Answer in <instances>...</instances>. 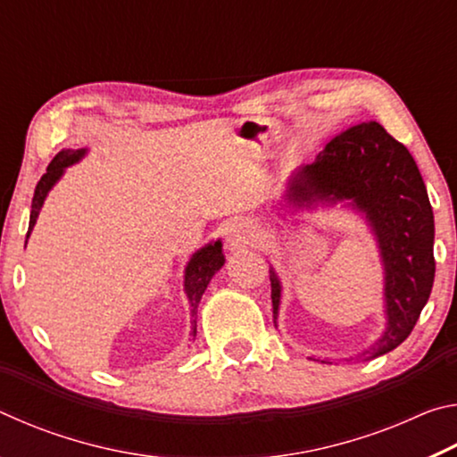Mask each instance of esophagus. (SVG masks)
<instances>
[{
	"instance_id": "1",
	"label": "esophagus",
	"mask_w": 457,
	"mask_h": 457,
	"mask_svg": "<svg viewBox=\"0 0 457 457\" xmlns=\"http://www.w3.org/2000/svg\"><path fill=\"white\" fill-rule=\"evenodd\" d=\"M226 237L228 242L234 245H242V244H250L258 237V228L256 223L247 218H234L228 221L226 226Z\"/></svg>"
}]
</instances>
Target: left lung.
Wrapping results in <instances>:
<instances>
[{
	"instance_id": "1",
	"label": "left lung",
	"mask_w": 457,
	"mask_h": 457,
	"mask_svg": "<svg viewBox=\"0 0 457 457\" xmlns=\"http://www.w3.org/2000/svg\"><path fill=\"white\" fill-rule=\"evenodd\" d=\"M288 199L298 205L353 199L367 213L383 252L389 324L365 354L378 357L395 349L411 335L436 278L433 212L411 153L378 122H361L337 135L312 165L296 173ZM270 284L278 314L280 282L272 270Z\"/></svg>"
}]
</instances>
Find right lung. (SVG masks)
Instances as JSON below:
<instances>
[{
	"instance_id": "add662e5",
	"label": "right lung",
	"mask_w": 457,
	"mask_h": 457,
	"mask_svg": "<svg viewBox=\"0 0 457 457\" xmlns=\"http://www.w3.org/2000/svg\"><path fill=\"white\" fill-rule=\"evenodd\" d=\"M82 154H84V149H76V151L62 149L56 157L50 161V165H48V169H46V173L42 175V179L36 185L34 199H32V213H29L28 236L34 228L37 213H40V207L44 204L46 195H48V191L52 189V185L60 179L64 167L76 163ZM221 266H223V253H221L220 242L204 247V250H199L195 256L191 258L187 270H185V290H187V296L191 303V314L197 312V304H199L201 296H204L207 284H210L213 274L218 272ZM193 332H195V328H193Z\"/></svg>"
}]
</instances>
